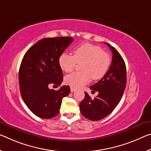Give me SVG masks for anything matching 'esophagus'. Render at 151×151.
I'll return each instance as SVG.
<instances>
[{"instance_id": "34e87169", "label": "esophagus", "mask_w": 151, "mask_h": 151, "mask_svg": "<svg viewBox=\"0 0 151 151\" xmlns=\"http://www.w3.org/2000/svg\"><path fill=\"white\" fill-rule=\"evenodd\" d=\"M76 91V88H73V87H70V91L71 92H74V91Z\"/></svg>"}]
</instances>
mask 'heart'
<instances>
[{
  "instance_id": "1",
  "label": "heart",
  "mask_w": 151,
  "mask_h": 151,
  "mask_svg": "<svg viewBox=\"0 0 151 151\" xmlns=\"http://www.w3.org/2000/svg\"><path fill=\"white\" fill-rule=\"evenodd\" d=\"M73 56L63 53L59 56L58 64L62 70L70 73L76 63H81V72H75L67 75L65 83L74 88H79L89 82L91 78L99 80L108 71L111 60L109 54L101 47L89 43L76 45L73 50Z\"/></svg>"
}]
</instances>
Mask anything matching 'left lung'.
<instances>
[{
    "instance_id": "1",
    "label": "left lung",
    "mask_w": 151,
    "mask_h": 151,
    "mask_svg": "<svg viewBox=\"0 0 151 151\" xmlns=\"http://www.w3.org/2000/svg\"><path fill=\"white\" fill-rule=\"evenodd\" d=\"M112 52V62L104 77L90 88L98 92V95L91 99L85 92L84 99L80 104V110L83 116L93 121L100 120L108 116L118 106L126 85V68L120 54L111 45L105 43Z\"/></svg>"
}]
</instances>
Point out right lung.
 <instances>
[{"instance_id":"obj_1","label":"right lung","mask_w":151,"mask_h":151,"mask_svg":"<svg viewBox=\"0 0 151 151\" xmlns=\"http://www.w3.org/2000/svg\"><path fill=\"white\" fill-rule=\"evenodd\" d=\"M73 41L70 37L44 38L24 55L19 71L20 92L28 108L40 118L57 116L63 99L70 92L68 85L58 91L50 89L49 86L58 87L63 83L58 58Z\"/></svg>"}]
</instances>
